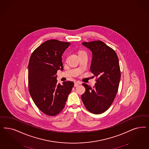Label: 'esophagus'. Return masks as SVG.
I'll return each instance as SVG.
<instances>
[{
    "label": "esophagus",
    "mask_w": 149,
    "mask_h": 149,
    "mask_svg": "<svg viewBox=\"0 0 149 149\" xmlns=\"http://www.w3.org/2000/svg\"><path fill=\"white\" fill-rule=\"evenodd\" d=\"M80 84H81V82H79V81L75 82H74V86L76 87V86H77L79 85H80Z\"/></svg>",
    "instance_id": "obj_1"
}]
</instances>
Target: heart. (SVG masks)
Returning a JSON list of instances; mask_svg holds the SVG:
<instances>
[{
  "label": "heart",
  "instance_id": "b5f03b06",
  "mask_svg": "<svg viewBox=\"0 0 149 149\" xmlns=\"http://www.w3.org/2000/svg\"><path fill=\"white\" fill-rule=\"evenodd\" d=\"M84 52V51H80V52H79V53H80V52Z\"/></svg>",
  "mask_w": 149,
  "mask_h": 149
}]
</instances>
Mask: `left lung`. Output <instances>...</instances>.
Listing matches in <instances>:
<instances>
[{
	"label": "left lung",
	"mask_w": 149,
	"mask_h": 149,
	"mask_svg": "<svg viewBox=\"0 0 149 149\" xmlns=\"http://www.w3.org/2000/svg\"><path fill=\"white\" fill-rule=\"evenodd\" d=\"M93 54L90 71L97 77L93 87L83 83L86 91L81 95L85 107L91 113L101 114L113 103L118 91L120 71L116 52L101 41L82 42Z\"/></svg>",
	"instance_id": "obj_1"
}]
</instances>
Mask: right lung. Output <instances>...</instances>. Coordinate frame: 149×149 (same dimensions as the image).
<instances>
[{"mask_svg":"<svg viewBox=\"0 0 149 149\" xmlns=\"http://www.w3.org/2000/svg\"><path fill=\"white\" fill-rule=\"evenodd\" d=\"M70 42L56 40L45 42L32 53L29 63V89L36 106L43 113L54 116L65 106L74 82L57 84L58 70H63L62 56Z\"/></svg>","mask_w":149,"mask_h":149,"instance_id":"add662e5","label":"right lung"}]
</instances>
